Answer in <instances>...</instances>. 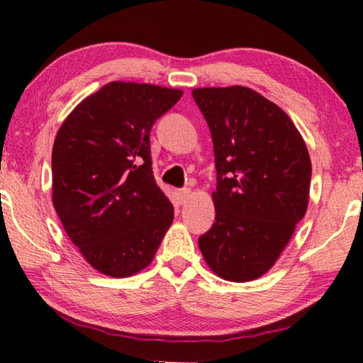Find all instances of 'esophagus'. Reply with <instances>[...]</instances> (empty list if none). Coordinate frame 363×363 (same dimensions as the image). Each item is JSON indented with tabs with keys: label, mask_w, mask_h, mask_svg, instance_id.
I'll list each match as a JSON object with an SVG mask.
<instances>
[{
	"label": "esophagus",
	"mask_w": 363,
	"mask_h": 363,
	"mask_svg": "<svg viewBox=\"0 0 363 363\" xmlns=\"http://www.w3.org/2000/svg\"><path fill=\"white\" fill-rule=\"evenodd\" d=\"M190 193H191L190 188H182V190H178V191H177V200H178V203H180V205H183V203H185V201L188 200V196H190Z\"/></svg>",
	"instance_id": "obj_1"
}]
</instances>
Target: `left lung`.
I'll list each match as a JSON object with an SVG mask.
<instances>
[{"label":"left lung","instance_id":"1","mask_svg":"<svg viewBox=\"0 0 363 363\" xmlns=\"http://www.w3.org/2000/svg\"><path fill=\"white\" fill-rule=\"evenodd\" d=\"M215 150V223L198 246L216 276L255 281L274 266L309 205L312 165L289 116L250 87L193 89Z\"/></svg>","mask_w":363,"mask_h":363}]
</instances>
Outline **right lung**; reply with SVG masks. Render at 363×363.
<instances>
[{
	"label": "right lung",
	"mask_w": 363,
	"mask_h": 363,
	"mask_svg": "<svg viewBox=\"0 0 363 363\" xmlns=\"http://www.w3.org/2000/svg\"><path fill=\"white\" fill-rule=\"evenodd\" d=\"M180 89L108 82L84 99L52 147V205L71 241L102 274L150 264L172 226L173 205L152 172L150 130Z\"/></svg>",
	"instance_id": "right-lung-1"
}]
</instances>
